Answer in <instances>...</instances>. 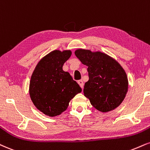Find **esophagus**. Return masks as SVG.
<instances>
[{"instance_id":"1","label":"esophagus","mask_w":150,"mask_h":150,"mask_svg":"<svg viewBox=\"0 0 150 150\" xmlns=\"http://www.w3.org/2000/svg\"><path fill=\"white\" fill-rule=\"evenodd\" d=\"M77 83L79 84V85L81 86V88L83 89V87H84V82H83L82 80H78L77 81Z\"/></svg>"}]
</instances>
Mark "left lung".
Masks as SVG:
<instances>
[{"instance_id":"1","label":"left lung","mask_w":150,"mask_h":150,"mask_svg":"<svg viewBox=\"0 0 150 150\" xmlns=\"http://www.w3.org/2000/svg\"><path fill=\"white\" fill-rule=\"evenodd\" d=\"M75 54L88 66L89 80L84 84V95L93 107L108 112L122 103L128 91L125 70L115 59L101 52L78 49Z\"/></svg>"}]
</instances>
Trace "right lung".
<instances>
[{
    "instance_id": "add662e5",
    "label": "right lung",
    "mask_w": 150,
    "mask_h": 150,
    "mask_svg": "<svg viewBox=\"0 0 150 150\" xmlns=\"http://www.w3.org/2000/svg\"><path fill=\"white\" fill-rule=\"evenodd\" d=\"M70 50H54L42 57L32 73L29 95L38 110L55 117L66 110L72 98L82 89L63 66L70 57Z\"/></svg>"
}]
</instances>
